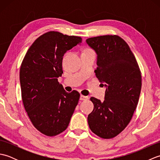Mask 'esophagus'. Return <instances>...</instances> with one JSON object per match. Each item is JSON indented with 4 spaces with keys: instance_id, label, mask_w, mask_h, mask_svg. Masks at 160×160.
Returning <instances> with one entry per match:
<instances>
[{
    "instance_id": "esophagus-1",
    "label": "esophagus",
    "mask_w": 160,
    "mask_h": 160,
    "mask_svg": "<svg viewBox=\"0 0 160 160\" xmlns=\"http://www.w3.org/2000/svg\"><path fill=\"white\" fill-rule=\"evenodd\" d=\"M88 99H89V97L85 96H83V95H81L80 98V100H87Z\"/></svg>"
}]
</instances>
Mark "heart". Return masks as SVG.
I'll return each instance as SVG.
<instances>
[{
	"label": "heart",
	"mask_w": 160,
	"mask_h": 160,
	"mask_svg": "<svg viewBox=\"0 0 160 160\" xmlns=\"http://www.w3.org/2000/svg\"><path fill=\"white\" fill-rule=\"evenodd\" d=\"M87 50H91V49H87L85 51H87Z\"/></svg>",
	"instance_id": "b5f03b06"
}]
</instances>
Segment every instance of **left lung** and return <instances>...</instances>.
I'll list each match as a JSON object with an SVG mask.
<instances>
[{
    "label": "left lung",
    "instance_id": "1",
    "mask_svg": "<svg viewBox=\"0 0 160 160\" xmlns=\"http://www.w3.org/2000/svg\"><path fill=\"white\" fill-rule=\"evenodd\" d=\"M86 41L98 54L95 73L107 87L103 102L90 98L94 107L88 115V124L98 137L113 138L127 127L137 107L141 71L130 47L120 36H100Z\"/></svg>",
    "mask_w": 160,
    "mask_h": 160
}]
</instances>
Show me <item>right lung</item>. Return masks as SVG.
Instances as JSON below:
<instances>
[{
	"label": "right lung",
	"instance_id": "obj_1",
	"mask_svg": "<svg viewBox=\"0 0 160 160\" xmlns=\"http://www.w3.org/2000/svg\"><path fill=\"white\" fill-rule=\"evenodd\" d=\"M82 42L80 36L50 31L39 36L27 52L20 69L24 107L37 130L47 136L65 131L80 95L67 93L58 81L67 51Z\"/></svg>",
	"mask_w": 160,
	"mask_h": 160
}]
</instances>
